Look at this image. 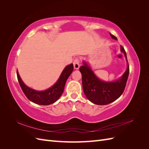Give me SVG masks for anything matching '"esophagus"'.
Wrapping results in <instances>:
<instances>
[{
  "label": "esophagus",
  "instance_id": "obj_1",
  "mask_svg": "<svg viewBox=\"0 0 149 149\" xmlns=\"http://www.w3.org/2000/svg\"><path fill=\"white\" fill-rule=\"evenodd\" d=\"M73 65H74V68L75 69L78 70L79 69V59L78 58H76L74 59V60L73 61Z\"/></svg>",
  "mask_w": 149,
  "mask_h": 149
}]
</instances>
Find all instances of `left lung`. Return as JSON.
<instances>
[{
  "label": "left lung",
  "instance_id": "left-lung-1",
  "mask_svg": "<svg viewBox=\"0 0 149 149\" xmlns=\"http://www.w3.org/2000/svg\"><path fill=\"white\" fill-rule=\"evenodd\" d=\"M111 37L118 40L111 33ZM120 51L124 53L127 61L126 52L123 46ZM82 75V84L84 94L88 100L97 105H106L118 99L123 93L129 74V66L127 62V68L119 79L112 82H106L99 79L94 73L87 63H83V66L79 68Z\"/></svg>",
  "mask_w": 149,
  "mask_h": 149
}]
</instances>
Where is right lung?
<instances>
[{
    "label": "right lung",
    "instance_id": "add662e5",
    "mask_svg": "<svg viewBox=\"0 0 149 149\" xmlns=\"http://www.w3.org/2000/svg\"><path fill=\"white\" fill-rule=\"evenodd\" d=\"M73 65L71 64L66 66L58 79L56 83L51 88L45 91H36L28 86L24 83L20 75L17 71V79L19 81L20 87L26 97L30 101L39 105H49L56 102L63 93L65 86L66 81L70 75L73 71Z\"/></svg>",
    "mask_w": 149,
    "mask_h": 149
}]
</instances>
